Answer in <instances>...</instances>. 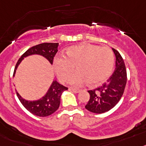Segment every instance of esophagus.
Masks as SVG:
<instances>
[{"label": "esophagus", "mask_w": 146, "mask_h": 146, "mask_svg": "<svg viewBox=\"0 0 146 146\" xmlns=\"http://www.w3.org/2000/svg\"><path fill=\"white\" fill-rule=\"evenodd\" d=\"M70 89H71L73 92H76V93L79 92L81 91V89H77V88H74V87H71V88H70Z\"/></svg>", "instance_id": "1"}]
</instances>
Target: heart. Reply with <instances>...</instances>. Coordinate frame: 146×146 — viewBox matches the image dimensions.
I'll list each match as a JSON object with an SVG mask.
<instances>
[{"mask_svg":"<svg viewBox=\"0 0 146 146\" xmlns=\"http://www.w3.org/2000/svg\"><path fill=\"white\" fill-rule=\"evenodd\" d=\"M113 52L109 47H101L93 44L72 46L66 51V57L57 55L53 66L57 77L74 86H81L87 81L89 85L104 82L111 74L114 65Z\"/></svg>","mask_w":146,"mask_h":146,"instance_id":"1","label":"heart"}]
</instances>
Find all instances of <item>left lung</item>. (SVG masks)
<instances>
[{
  "label": "left lung",
  "instance_id": "obj_1",
  "mask_svg": "<svg viewBox=\"0 0 146 146\" xmlns=\"http://www.w3.org/2000/svg\"><path fill=\"white\" fill-rule=\"evenodd\" d=\"M115 56V68L107 82L93 90H89L90 98L85 108L94 113L110 111L117 104L124 94L127 84V70L122 57L112 48Z\"/></svg>",
  "mask_w": 146,
  "mask_h": 146
}]
</instances>
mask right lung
Wrapping results in <instances>:
<instances>
[{
  "label": "right lung",
  "instance_id": "1",
  "mask_svg": "<svg viewBox=\"0 0 146 146\" xmlns=\"http://www.w3.org/2000/svg\"><path fill=\"white\" fill-rule=\"evenodd\" d=\"M58 43H43V44H38V45L34 46L27 49L21 56V57L16 64L13 76L15 74L16 70L22 59L27 57L29 55H42L43 57L46 58L51 64H53L54 57L57 52H58ZM68 89V87H65L54 81L52 83V86H50L46 94L38 100L35 101L25 100L19 95L17 92H16V93H17V95L21 103L29 112H31L33 115H38V116L45 117V116H48L54 113L59 108L62 94Z\"/></svg>",
  "mask_w": 146,
  "mask_h": 146
}]
</instances>
